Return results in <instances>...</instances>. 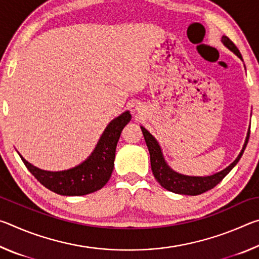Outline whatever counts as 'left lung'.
Here are the masks:
<instances>
[{
    "mask_svg": "<svg viewBox=\"0 0 259 259\" xmlns=\"http://www.w3.org/2000/svg\"><path fill=\"white\" fill-rule=\"evenodd\" d=\"M222 41L230 50L233 51L240 59H242V56H241L239 49L229 37L223 36ZM140 128H142L144 138H145L148 152H150L152 171L156 181L159 182L160 185L162 187H164L165 190L177 193V194H185V195L202 194V193L213 188L219 182H222L223 178H224L226 175L234 168V165L238 163L239 160L241 159V156H242L243 152L245 150V146H247L248 144L249 136H250V130H249L242 151H241V153L239 154V156L236 157L235 161L232 162L227 168L222 170L221 172L212 175V176L191 177V176H184V175L177 174L175 172L174 170L170 169L168 164L165 163L163 156H162L161 148L155 140V138L153 137V136L148 133L145 128H144V126H140Z\"/></svg>",
    "mask_w": 259,
    "mask_h": 259,
    "instance_id": "8db88e82",
    "label": "left lung"
}]
</instances>
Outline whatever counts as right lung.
Returning a JSON list of instances; mask_svg holds the SVG:
<instances>
[{
    "instance_id": "right-lung-1",
    "label": "right lung",
    "mask_w": 259,
    "mask_h": 259,
    "mask_svg": "<svg viewBox=\"0 0 259 259\" xmlns=\"http://www.w3.org/2000/svg\"><path fill=\"white\" fill-rule=\"evenodd\" d=\"M131 119L126 111L114 119L105 129L97 146L88 159L64 171H46L28 163L20 155L26 168L48 190L60 195H85L100 190L111 177L116 144L122 129Z\"/></svg>"
}]
</instances>
